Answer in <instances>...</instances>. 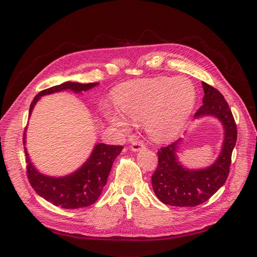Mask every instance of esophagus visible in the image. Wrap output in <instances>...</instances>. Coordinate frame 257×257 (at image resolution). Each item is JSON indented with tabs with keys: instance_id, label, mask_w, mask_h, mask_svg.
Masks as SVG:
<instances>
[{
	"instance_id": "obj_1",
	"label": "esophagus",
	"mask_w": 257,
	"mask_h": 257,
	"mask_svg": "<svg viewBox=\"0 0 257 257\" xmlns=\"http://www.w3.org/2000/svg\"><path fill=\"white\" fill-rule=\"evenodd\" d=\"M131 150L132 151H135V153H137V151H140V150H142V149H144L145 148V145L142 143V142H140V141H135L134 143L131 144Z\"/></svg>"
}]
</instances>
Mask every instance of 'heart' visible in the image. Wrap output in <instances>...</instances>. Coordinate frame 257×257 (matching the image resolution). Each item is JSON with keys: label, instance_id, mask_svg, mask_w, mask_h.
Wrapping results in <instances>:
<instances>
[{"label": "heart", "instance_id": "heart-1", "mask_svg": "<svg viewBox=\"0 0 257 257\" xmlns=\"http://www.w3.org/2000/svg\"><path fill=\"white\" fill-rule=\"evenodd\" d=\"M119 112L109 110L107 119L120 131L129 122H143L156 140H166L181 130L194 110L196 90L184 77H156L131 80L115 90Z\"/></svg>", "mask_w": 257, "mask_h": 257}]
</instances>
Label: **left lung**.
I'll return each instance as SVG.
<instances>
[{
  "mask_svg": "<svg viewBox=\"0 0 257 257\" xmlns=\"http://www.w3.org/2000/svg\"><path fill=\"white\" fill-rule=\"evenodd\" d=\"M203 104L195 113V119L214 116L220 120L224 139L219 156L208 167L189 169L178 159L179 139L158 151L159 164L151 177L154 192L164 204L173 206H196L208 200L226 181L230 173L231 157L237 140V128L231 109L222 94L202 82Z\"/></svg>",
  "mask_w": 257,
  "mask_h": 257,
  "instance_id": "obj_1",
  "label": "left lung"
}]
</instances>
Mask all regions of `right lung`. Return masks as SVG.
<instances>
[{"instance_id": "add662e5", "label": "right lung", "mask_w": 257, "mask_h": 257, "mask_svg": "<svg viewBox=\"0 0 257 257\" xmlns=\"http://www.w3.org/2000/svg\"><path fill=\"white\" fill-rule=\"evenodd\" d=\"M98 82L79 83L66 81L38 93L31 103L28 116L32 115L37 101L44 95L65 90L81 93L96 87ZM27 129V128H26ZM26 129L23 136V145L26 144ZM122 146L95 144L89 159L76 172L63 177H51L41 174L33 165L27 149L24 146L26 157L27 177L36 193L46 201L62 208H80L93 204L101 194L103 186L112 168L115 158L121 153Z\"/></svg>"}]
</instances>
